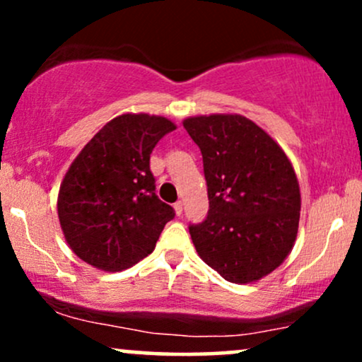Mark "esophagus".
<instances>
[{
    "label": "esophagus",
    "mask_w": 362,
    "mask_h": 362,
    "mask_svg": "<svg viewBox=\"0 0 362 362\" xmlns=\"http://www.w3.org/2000/svg\"><path fill=\"white\" fill-rule=\"evenodd\" d=\"M173 209H175V214L177 216H182V213H184V204H182V202L178 201V202H175V204H173Z\"/></svg>",
    "instance_id": "obj_1"
}]
</instances>
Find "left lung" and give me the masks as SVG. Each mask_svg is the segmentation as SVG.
Returning a JSON list of instances; mask_svg holds the SVG:
<instances>
[{"label": "left lung", "mask_w": 362, "mask_h": 362, "mask_svg": "<svg viewBox=\"0 0 362 362\" xmlns=\"http://www.w3.org/2000/svg\"><path fill=\"white\" fill-rule=\"evenodd\" d=\"M202 153L209 213L190 224L199 257L219 276L248 284L271 274L293 250L301 194L284 149L240 114L187 117Z\"/></svg>", "instance_id": "8db88e82"}]
</instances>
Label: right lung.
Segmentation results:
<instances>
[{"label": "right lung", "instance_id": "right-lung-1", "mask_svg": "<svg viewBox=\"0 0 362 362\" xmlns=\"http://www.w3.org/2000/svg\"><path fill=\"white\" fill-rule=\"evenodd\" d=\"M175 127L161 115H117L74 158L59 187L57 216L83 262L119 272L155 250L175 211L155 194L149 155Z\"/></svg>", "mask_w": 362, "mask_h": 362}]
</instances>
